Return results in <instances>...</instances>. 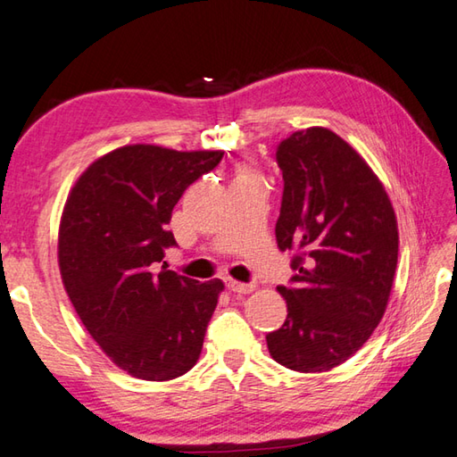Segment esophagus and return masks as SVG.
<instances>
[{
	"label": "esophagus",
	"instance_id": "obj_1",
	"mask_svg": "<svg viewBox=\"0 0 457 457\" xmlns=\"http://www.w3.org/2000/svg\"><path fill=\"white\" fill-rule=\"evenodd\" d=\"M226 285H228V289H229V291L241 293V295H245V293H252V291H253V285H252V283H239V281H234V279H228V281H226Z\"/></svg>",
	"mask_w": 457,
	"mask_h": 457
}]
</instances>
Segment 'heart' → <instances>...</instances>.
Here are the masks:
<instances>
[{"mask_svg": "<svg viewBox=\"0 0 457 457\" xmlns=\"http://www.w3.org/2000/svg\"><path fill=\"white\" fill-rule=\"evenodd\" d=\"M244 176H253V174H252V172H247V170H241L237 178H244Z\"/></svg>", "mask_w": 457, "mask_h": 457, "instance_id": "heart-1", "label": "heart"}]
</instances>
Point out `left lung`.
Here are the masks:
<instances>
[{
    "label": "left lung",
    "mask_w": 457,
    "mask_h": 457,
    "mask_svg": "<svg viewBox=\"0 0 457 457\" xmlns=\"http://www.w3.org/2000/svg\"><path fill=\"white\" fill-rule=\"evenodd\" d=\"M283 172L277 247L295 252L287 319L267 335L273 361L327 372L361 351L386 311L398 223L366 160L323 127L293 132L275 152Z\"/></svg>",
    "instance_id": "obj_1"
}]
</instances>
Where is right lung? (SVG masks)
Wrapping results in <instances>:
<instances>
[{"mask_svg":"<svg viewBox=\"0 0 457 457\" xmlns=\"http://www.w3.org/2000/svg\"><path fill=\"white\" fill-rule=\"evenodd\" d=\"M221 150L129 145L101 156L71 187L59 226V270L71 303L109 359L140 380L182 377L198 362L223 283L162 265L184 190Z\"/></svg>","mask_w":457,"mask_h":457,"instance_id":"1","label":"right lung"}]
</instances>
